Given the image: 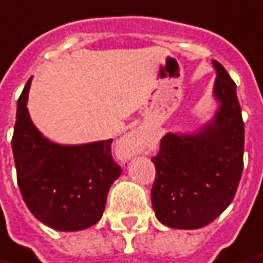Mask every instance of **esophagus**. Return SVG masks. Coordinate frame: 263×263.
Instances as JSON below:
<instances>
[{"label": "esophagus", "mask_w": 263, "mask_h": 263, "mask_svg": "<svg viewBox=\"0 0 263 263\" xmlns=\"http://www.w3.org/2000/svg\"><path fill=\"white\" fill-rule=\"evenodd\" d=\"M142 144V134L139 131H132L126 134L125 137L121 141V149L124 151V154L131 157L138 152V146Z\"/></svg>", "instance_id": "34e87169"}]
</instances>
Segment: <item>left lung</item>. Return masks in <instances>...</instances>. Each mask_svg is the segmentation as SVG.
<instances>
[{"instance_id": "8db88e82", "label": "left lung", "mask_w": 263, "mask_h": 263, "mask_svg": "<svg viewBox=\"0 0 263 263\" xmlns=\"http://www.w3.org/2000/svg\"><path fill=\"white\" fill-rule=\"evenodd\" d=\"M214 117L196 131L168 132L152 162L157 178L151 191L158 221L176 229L206 227L229 206L243 170V121L236 85L219 62Z\"/></svg>"}]
</instances>
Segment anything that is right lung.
Returning <instances> with one entry per match:
<instances>
[{"mask_svg":"<svg viewBox=\"0 0 263 263\" xmlns=\"http://www.w3.org/2000/svg\"><path fill=\"white\" fill-rule=\"evenodd\" d=\"M29 78L16 104L12 152L24 201L38 221L62 232L92 227L104 214L106 195L121 166L111 142L64 145L42 135L29 117Z\"/></svg>","mask_w":263,"mask_h":263,"instance_id":"obj_1","label":"right lung"}]
</instances>
